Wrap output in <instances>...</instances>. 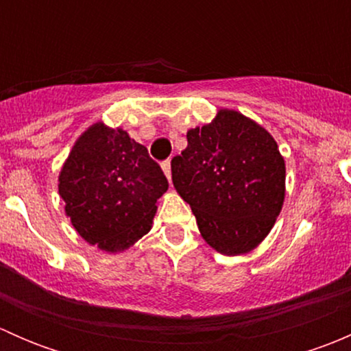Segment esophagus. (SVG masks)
<instances>
[{"mask_svg": "<svg viewBox=\"0 0 351 351\" xmlns=\"http://www.w3.org/2000/svg\"><path fill=\"white\" fill-rule=\"evenodd\" d=\"M161 168H162V173H165V176L168 178V182H171V161H165L161 162Z\"/></svg>", "mask_w": 351, "mask_h": 351, "instance_id": "1", "label": "esophagus"}]
</instances>
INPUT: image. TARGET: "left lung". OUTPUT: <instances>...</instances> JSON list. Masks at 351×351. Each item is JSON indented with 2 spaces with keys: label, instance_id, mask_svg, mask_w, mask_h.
Segmentation results:
<instances>
[{
  "label": "left lung",
  "instance_id": "8db88e82",
  "mask_svg": "<svg viewBox=\"0 0 351 351\" xmlns=\"http://www.w3.org/2000/svg\"><path fill=\"white\" fill-rule=\"evenodd\" d=\"M171 159L178 195L190 204L205 243L226 256L253 251L275 226L285 200V161L270 132L238 110L189 129Z\"/></svg>",
  "mask_w": 351,
  "mask_h": 351
}]
</instances>
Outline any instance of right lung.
I'll return each mask as SVG.
<instances>
[{
    "label": "right lung",
    "instance_id": "obj_1",
    "mask_svg": "<svg viewBox=\"0 0 351 351\" xmlns=\"http://www.w3.org/2000/svg\"><path fill=\"white\" fill-rule=\"evenodd\" d=\"M58 186L77 234L115 254L151 231L168 180L127 130L98 120L76 139Z\"/></svg>",
    "mask_w": 351,
    "mask_h": 351
}]
</instances>
